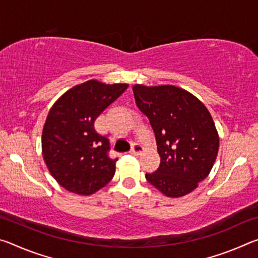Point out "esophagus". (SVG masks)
<instances>
[{
  "mask_svg": "<svg viewBox=\"0 0 258 258\" xmlns=\"http://www.w3.org/2000/svg\"><path fill=\"white\" fill-rule=\"evenodd\" d=\"M142 151H143V147L140 145V143H133L132 149H131V152H132L133 155L139 156V155H141Z\"/></svg>",
  "mask_w": 258,
  "mask_h": 258,
  "instance_id": "esophagus-1",
  "label": "esophagus"
}]
</instances>
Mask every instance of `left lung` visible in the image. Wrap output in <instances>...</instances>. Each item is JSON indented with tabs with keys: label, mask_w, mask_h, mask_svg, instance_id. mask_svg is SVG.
<instances>
[{
	"label": "left lung",
	"mask_w": 258,
	"mask_h": 258,
	"mask_svg": "<svg viewBox=\"0 0 258 258\" xmlns=\"http://www.w3.org/2000/svg\"><path fill=\"white\" fill-rule=\"evenodd\" d=\"M135 103L149 118L160 165L146 174L161 194L178 198L194 191L215 163L220 139L211 113L187 91L173 85L133 86Z\"/></svg>",
	"instance_id": "left-lung-1"
}]
</instances>
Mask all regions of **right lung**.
<instances>
[{"instance_id": "right-lung-1", "label": "right lung", "mask_w": 258, "mask_h": 258, "mask_svg": "<svg viewBox=\"0 0 258 258\" xmlns=\"http://www.w3.org/2000/svg\"><path fill=\"white\" fill-rule=\"evenodd\" d=\"M127 86L87 81L68 90L50 109L42 133L43 158L69 192L90 196L115 175L117 159L108 156L109 140L97 133L94 120Z\"/></svg>"}]
</instances>
